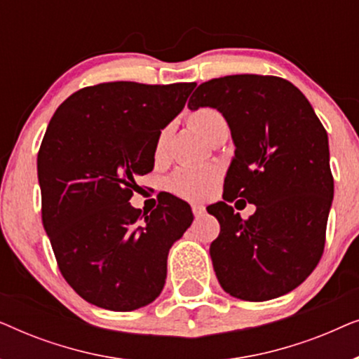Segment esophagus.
<instances>
[{"label": "esophagus", "instance_id": "1", "mask_svg": "<svg viewBox=\"0 0 359 359\" xmlns=\"http://www.w3.org/2000/svg\"><path fill=\"white\" fill-rule=\"evenodd\" d=\"M193 214L196 217H201V215L205 214V208L203 204H193Z\"/></svg>", "mask_w": 359, "mask_h": 359}]
</instances>
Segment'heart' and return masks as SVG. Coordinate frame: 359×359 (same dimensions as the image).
Wrapping results in <instances>:
<instances>
[{
    "instance_id": "heart-1",
    "label": "heart",
    "mask_w": 359,
    "mask_h": 359,
    "mask_svg": "<svg viewBox=\"0 0 359 359\" xmlns=\"http://www.w3.org/2000/svg\"><path fill=\"white\" fill-rule=\"evenodd\" d=\"M191 126L203 137H208L215 126L224 122L219 111L210 107H201L189 117ZM166 144V132H161L156 140V154H161ZM215 181V171L208 166H183L171 178V188L181 198L201 199L208 194L210 186Z\"/></svg>"
}]
</instances>
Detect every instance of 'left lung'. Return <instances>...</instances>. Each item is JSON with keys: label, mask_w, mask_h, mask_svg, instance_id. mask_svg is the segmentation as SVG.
<instances>
[{"label": "left lung", "mask_w": 359, "mask_h": 359, "mask_svg": "<svg viewBox=\"0 0 359 359\" xmlns=\"http://www.w3.org/2000/svg\"><path fill=\"white\" fill-rule=\"evenodd\" d=\"M188 107L217 109L235 145L224 201L208 208L220 224L209 250L220 286L252 302L291 292L325 247L333 201L327 130L301 90L278 76L214 78ZM237 197L257 205L247 221L228 205Z\"/></svg>", "instance_id": "8db88e82"}]
</instances>
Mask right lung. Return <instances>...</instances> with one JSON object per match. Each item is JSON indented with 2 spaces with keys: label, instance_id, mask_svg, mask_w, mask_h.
I'll return each mask as SVG.
<instances>
[{
  "label": "right lung",
  "instance_id": "1",
  "mask_svg": "<svg viewBox=\"0 0 359 359\" xmlns=\"http://www.w3.org/2000/svg\"><path fill=\"white\" fill-rule=\"evenodd\" d=\"M194 86L101 83L73 93L48 122L37 155L43 229L65 281L93 306L130 312L165 286L170 248L194 215L173 194L144 215L129 199Z\"/></svg>",
  "mask_w": 359,
  "mask_h": 359
}]
</instances>
